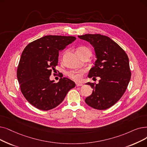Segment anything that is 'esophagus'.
<instances>
[{
  "mask_svg": "<svg viewBox=\"0 0 147 147\" xmlns=\"http://www.w3.org/2000/svg\"><path fill=\"white\" fill-rule=\"evenodd\" d=\"M76 86H81L83 85V84H80V83H78V82H76Z\"/></svg>",
  "mask_w": 147,
  "mask_h": 147,
  "instance_id": "34e87169",
  "label": "esophagus"
}]
</instances>
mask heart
<instances>
[{"mask_svg": "<svg viewBox=\"0 0 147 147\" xmlns=\"http://www.w3.org/2000/svg\"><path fill=\"white\" fill-rule=\"evenodd\" d=\"M86 52H90L89 49L86 47H80L77 49V53L78 54H82ZM85 72V69H73L69 71L67 73V75L69 78L75 80L76 81H80L84 76V74Z\"/></svg>", "mask_w": 147, "mask_h": 147, "instance_id": "1", "label": "heart"}]
</instances>
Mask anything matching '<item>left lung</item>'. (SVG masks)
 Listing matches in <instances>:
<instances>
[{"label": "left lung", "mask_w": 147, "mask_h": 147, "mask_svg": "<svg viewBox=\"0 0 147 147\" xmlns=\"http://www.w3.org/2000/svg\"><path fill=\"white\" fill-rule=\"evenodd\" d=\"M94 47L97 60L89 70L88 78L99 77L98 84L88 82L93 88L86 103L98 110H105L115 104L124 94L131 78L128 56L109 37L100 34L78 36Z\"/></svg>", "instance_id": "left-lung-1"}]
</instances>
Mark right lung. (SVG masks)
Instances as JSON below:
<instances>
[{"instance_id": "right-lung-1", "label": "right lung", "mask_w": 147, "mask_h": 147, "mask_svg": "<svg viewBox=\"0 0 147 147\" xmlns=\"http://www.w3.org/2000/svg\"><path fill=\"white\" fill-rule=\"evenodd\" d=\"M72 36L47 35L30 42L23 51L17 76L21 91L38 109L49 111L64 100L75 83L62 78L58 83L50 76L58 65L59 52L76 40Z\"/></svg>"}]
</instances>
